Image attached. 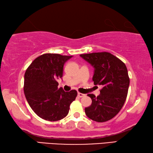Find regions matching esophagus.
<instances>
[{
  "label": "esophagus",
  "instance_id": "34e87169",
  "mask_svg": "<svg viewBox=\"0 0 153 153\" xmlns=\"http://www.w3.org/2000/svg\"><path fill=\"white\" fill-rule=\"evenodd\" d=\"M85 95V94H82V93H78V96L79 97H84Z\"/></svg>",
  "mask_w": 153,
  "mask_h": 153
}]
</instances>
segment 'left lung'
<instances>
[{"label": "left lung", "instance_id": "8db88e82", "mask_svg": "<svg viewBox=\"0 0 153 153\" xmlns=\"http://www.w3.org/2000/svg\"><path fill=\"white\" fill-rule=\"evenodd\" d=\"M80 56L94 68V85L103 87L97 97L93 94L87 95L92 103L85 108V114L93 121H108L119 113L126 100L130 85L126 66L119 58L106 52Z\"/></svg>", "mask_w": 153, "mask_h": 153}]
</instances>
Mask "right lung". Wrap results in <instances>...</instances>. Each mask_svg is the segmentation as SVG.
I'll list each match as a JSON object with an SVG mask.
<instances>
[{"mask_svg":"<svg viewBox=\"0 0 153 153\" xmlns=\"http://www.w3.org/2000/svg\"><path fill=\"white\" fill-rule=\"evenodd\" d=\"M72 56L44 53L32 62L24 76V93L29 106L41 118L60 120L68 114L77 92L58 89L57 80L62 77L63 67Z\"/></svg>","mask_w":153,"mask_h":153,"instance_id":"right-lung-1","label":"right lung"}]
</instances>
